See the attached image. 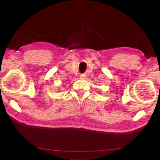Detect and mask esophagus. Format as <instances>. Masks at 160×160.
<instances>
[{"label":"esophagus","instance_id":"34e87169","mask_svg":"<svg viewBox=\"0 0 160 160\" xmlns=\"http://www.w3.org/2000/svg\"><path fill=\"white\" fill-rule=\"evenodd\" d=\"M80 78L81 80H84L86 78V76L85 75H84V74H82V75H80Z\"/></svg>","mask_w":160,"mask_h":160}]
</instances>
